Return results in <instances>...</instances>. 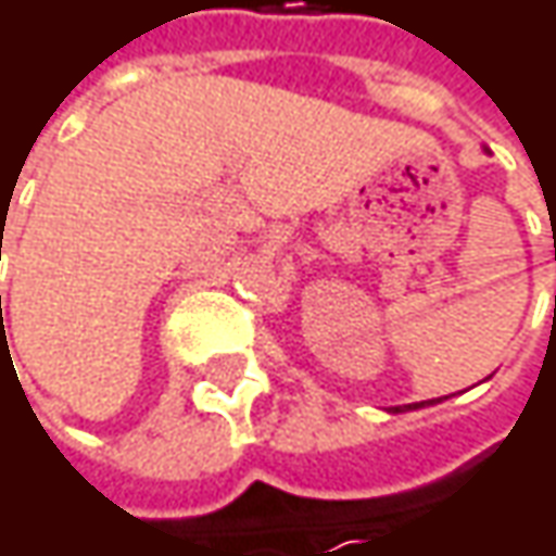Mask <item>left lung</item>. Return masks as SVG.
Here are the masks:
<instances>
[{
	"instance_id": "8db88e82",
	"label": "left lung",
	"mask_w": 556,
	"mask_h": 556,
	"mask_svg": "<svg viewBox=\"0 0 556 556\" xmlns=\"http://www.w3.org/2000/svg\"><path fill=\"white\" fill-rule=\"evenodd\" d=\"M418 405H425V402H415V405H405V408H418ZM405 408H402V405H395L392 412H405Z\"/></svg>"
}]
</instances>
